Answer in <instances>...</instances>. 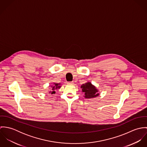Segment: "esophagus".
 <instances>
[{
    "label": "esophagus",
    "mask_w": 147,
    "mask_h": 147,
    "mask_svg": "<svg viewBox=\"0 0 147 147\" xmlns=\"http://www.w3.org/2000/svg\"><path fill=\"white\" fill-rule=\"evenodd\" d=\"M67 83L68 84V85H73L74 82H68Z\"/></svg>",
    "instance_id": "34e87169"
}]
</instances>
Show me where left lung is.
Masks as SVG:
<instances>
[{"mask_svg":"<svg viewBox=\"0 0 147 147\" xmlns=\"http://www.w3.org/2000/svg\"><path fill=\"white\" fill-rule=\"evenodd\" d=\"M81 88H82V91L84 92V97L86 98H94L99 95V93H97L98 90L96 87L90 83L83 84L81 86Z\"/></svg>","mask_w":147,"mask_h":147,"instance_id":"8db88e82","label":"left lung"}]
</instances>
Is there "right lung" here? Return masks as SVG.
Returning a JSON list of instances; mask_svg holds the SVG:
<instances>
[{
	"label": "right lung",
	"mask_w": 147,
	"mask_h": 147,
	"mask_svg": "<svg viewBox=\"0 0 147 147\" xmlns=\"http://www.w3.org/2000/svg\"><path fill=\"white\" fill-rule=\"evenodd\" d=\"M59 84L54 83V84L53 86V87H52V88H53V89H52V90L50 92V93H51V94H54V93H55V91H54L55 89L59 88L61 87V86H59Z\"/></svg>",
	"instance_id": "1"
}]
</instances>
